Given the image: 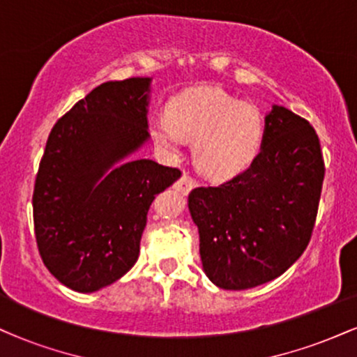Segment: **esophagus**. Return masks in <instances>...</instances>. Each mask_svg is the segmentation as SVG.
<instances>
[{
    "label": "esophagus",
    "mask_w": 357,
    "mask_h": 357,
    "mask_svg": "<svg viewBox=\"0 0 357 357\" xmlns=\"http://www.w3.org/2000/svg\"><path fill=\"white\" fill-rule=\"evenodd\" d=\"M195 186H196V179L190 174H183L174 184L176 190H178L179 192H183V195H188V192H190Z\"/></svg>",
    "instance_id": "1"
}]
</instances>
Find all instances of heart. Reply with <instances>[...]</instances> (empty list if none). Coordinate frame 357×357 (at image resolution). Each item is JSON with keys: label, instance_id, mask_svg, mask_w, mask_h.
Masks as SVG:
<instances>
[{"label": "heart", "instance_id": "b5f03b06", "mask_svg": "<svg viewBox=\"0 0 357 357\" xmlns=\"http://www.w3.org/2000/svg\"><path fill=\"white\" fill-rule=\"evenodd\" d=\"M151 136L169 155L195 142V161L208 178L228 179L252 165L261 147L264 119L250 102L220 89L199 87L167 102L166 117L151 122Z\"/></svg>", "mask_w": 357, "mask_h": 357}]
</instances>
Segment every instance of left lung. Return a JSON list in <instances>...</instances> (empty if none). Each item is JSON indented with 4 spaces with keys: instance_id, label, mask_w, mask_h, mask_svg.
<instances>
[{
    "instance_id": "obj_1",
    "label": "left lung",
    "mask_w": 357,
    "mask_h": 357,
    "mask_svg": "<svg viewBox=\"0 0 357 357\" xmlns=\"http://www.w3.org/2000/svg\"><path fill=\"white\" fill-rule=\"evenodd\" d=\"M324 158L317 132L273 105L261 151L240 174L188 196L203 268L216 287L245 290L280 277L312 238Z\"/></svg>"
}]
</instances>
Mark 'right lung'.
Here are the masks:
<instances>
[{
  "mask_svg": "<svg viewBox=\"0 0 357 357\" xmlns=\"http://www.w3.org/2000/svg\"><path fill=\"white\" fill-rule=\"evenodd\" d=\"M151 79L105 82L53 126L33 190L35 238L45 267L77 292L114 284L137 261L155 195L181 178L151 159L119 165L149 137Z\"/></svg>",
  "mask_w": 357,
  "mask_h": 357,
  "instance_id": "right-lung-1",
  "label": "right lung"
}]
</instances>
